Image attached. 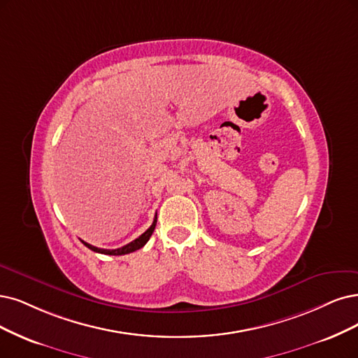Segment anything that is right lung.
<instances>
[{
    "mask_svg": "<svg viewBox=\"0 0 358 358\" xmlns=\"http://www.w3.org/2000/svg\"><path fill=\"white\" fill-rule=\"evenodd\" d=\"M156 221H157V217H155V220H153V222H152V226H150L148 230H145L140 237H137L136 241H132V242H129L128 245H125V246H122V248H117V249H100V248L92 246V245H90V243H87V242H84V241H81V242H83L88 249L94 250V252H99V254H106V255H125V254H131V252H134V250L143 248L145 243L149 242L150 236L153 234V230H155V227H156Z\"/></svg>",
    "mask_w": 358,
    "mask_h": 358,
    "instance_id": "add662e5",
    "label": "right lung"
}]
</instances>
